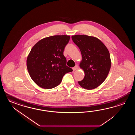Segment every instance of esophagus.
I'll use <instances>...</instances> for the list:
<instances>
[{
  "instance_id": "esophagus-1",
  "label": "esophagus",
  "mask_w": 135,
  "mask_h": 135,
  "mask_svg": "<svg viewBox=\"0 0 135 135\" xmlns=\"http://www.w3.org/2000/svg\"><path fill=\"white\" fill-rule=\"evenodd\" d=\"M78 68V67L77 65H76L74 67H73V68H72V69H73V71H75V70H77V69Z\"/></svg>"
}]
</instances>
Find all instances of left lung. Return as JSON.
Masks as SVG:
<instances>
[{
  "label": "left lung",
  "instance_id": "1",
  "mask_svg": "<svg viewBox=\"0 0 135 135\" xmlns=\"http://www.w3.org/2000/svg\"><path fill=\"white\" fill-rule=\"evenodd\" d=\"M71 37L80 50L82 60L80 67L85 74L84 79L78 83L84 89H95L103 83L109 73L111 67L109 51L97 37L81 35Z\"/></svg>",
  "mask_w": 135,
  "mask_h": 135
}]
</instances>
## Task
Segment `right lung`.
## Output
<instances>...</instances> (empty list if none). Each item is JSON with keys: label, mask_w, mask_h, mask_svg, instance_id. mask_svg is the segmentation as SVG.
<instances>
[{"label": "right lung", "mask_w": 135, "mask_h": 135, "mask_svg": "<svg viewBox=\"0 0 135 135\" xmlns=\"http://www.w3.org/2000/svg\"><path fill=\"white\" fill-rule=\"evenodd\" d=\"M70 36L55 35L39 40L32 47L26 60L32 80L44 89H52L61 83L64 75L73 71L66 66L64 50Z\"/></svg>", "instance_id": "obj_1"}]
</instances>
